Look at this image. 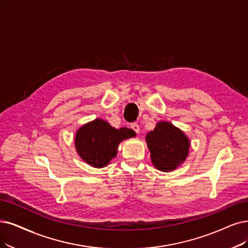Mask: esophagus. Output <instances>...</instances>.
I'll list each match as a JSON object with an SVG mask.
<instances>
[{
    "instance_id": "esophagus-1",
    "label": "esophagus",
    "mask_w": 248,
    "mask_h": 248,
    "mask_svg": "<svg viewBox=\"0 0 248 248\" xmlns=\"http://www.w3.org/2000/svg\"><path fill=\"white\" fill-rule=\"evenodd\" d=\"M130 127H131V129H132V130H134L136 133L140 132V125H138L136 122H134V123H131Z\"/></svg>"
}]
</instances>
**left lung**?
Returning a JSON list of instances; mask_svg holds the SVG:
<instances>
[{"label": "left lung", "instance_id": "1", "mask_svg": "<svg viewBox=\"0 0 248 248\" xmlns=\"http://www.w3.org/2000/svg\"><path fill=\"white\" fill-rule=\"evenodd\" d=\"M151 157L157 170L170 172L181 165L189 150L187 136L169 122L157 123L154 131L146 135Z\"/></svg>", "mask_w": 248, "mask_h": 248}]
</instances>
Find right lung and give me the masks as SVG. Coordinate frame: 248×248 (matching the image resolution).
Instances as JSON below:
<instances>
[{"label": "right lung", "instance_id": "right-lung-1", "mask_svg": "<svg viewBox=\"0 0 248 248\" xmlns=\"http://www.w3.org/2000/svg\"><path fill=\"white\" fill-rule=\"evenodd\" d=\"M132 136H135V133L131 129L126 127L115 129L102 119H95L77 131L75 147L87 164L102 168L116 155L119 142Z\"/></svg>", "mask_w": 248, "mask_h": 248}]
</instances>
